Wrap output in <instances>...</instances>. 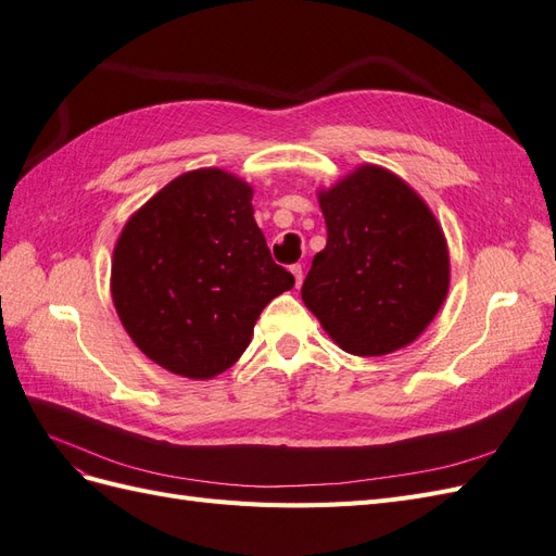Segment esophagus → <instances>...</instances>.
I'll return each instance as SVG.
<instances>
[{"label":"esophagus","instance_id":"esophagus-1","mask_svg":"<svg viewBox=\"0 0 556 556\" xmlns=\"http://www.w3.org/2000/svg\"><path fill=\"white\" fill-rule=\"evenodd\" d=\"M290 271L294 274V280H296V288H299V285H301V282H304V266H301V264H292V266H290Z\"/></svg>","mask_w":556,"mask_h":556}]
</instances>
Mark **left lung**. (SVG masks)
Segmentation results:
<instances>
[{"label":"left lung","mask_w":556,"mask_h":556,"mask_svg":"<svg viewBox=\"0 0 556 556\" xmlns=\"http://www.w3.org/2000/svg\"><path fill=\"white\" fill-rule=\"evenodd\" d=\"M327 245L301 299L350 355L380 357L413 343L450 285L445 237L406 182L380 166L319 192Z\"/></svg>","instance_id":"8db88e82"}]
</instances>
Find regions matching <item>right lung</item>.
<instances>
[{
  "instance_id": "add662e5",
  "label": "right lung",
  "mask_w": 556,
  "mask_h": 556,
  "mask_svg": "<svg viewBox=\"0 0 556 556\" xmlns=\"http://www.w3.org/2000/svg\"><path fill=\"white\" fill-rule=\"evenodd\" d=\"M292 288L252 217V190L220 169L172 180L131 215L113 252L111 292L127 333L185 378L227 371L264 306Z\"/></svg>"
}]
</instances>
